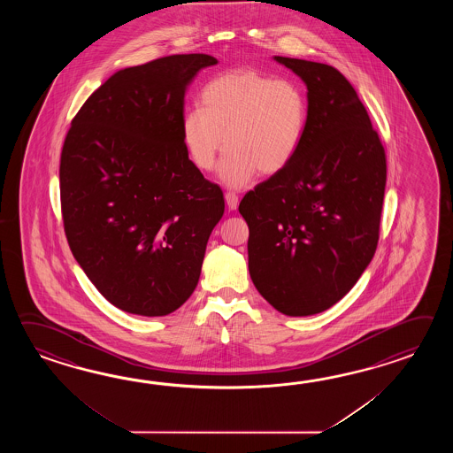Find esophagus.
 <instances>
[{
	"label": "esophagus",
	"mask_w": 453,
	"mask_h": 453,
	"mask_svg": "<svg viewBox=\"0 0 453 453\" xmlns=\"http://www.w3.org/2000/svg\"><path fill=\"white\" fill-rule=\"evenodd\" d=\"M225 203H226L230 211H236L240 199H238V196L234 193H225Z\"/></svg>",
	"instance_id": "esophagus-1"
}]
</instances>
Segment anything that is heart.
<instances>
[{
    "mask_svg": "<svg viewBox=\"0 0 453 453\" xmlns=\"http://www.w3.org/2000/svg\"><path fill=\"white\" fill-rule=\"evenodd\" d=\"M201 102L203 110L184 115V147L199 170L211 172L225 144L220 178L226 186L242 188L257 172L280 173L298 154L308 102L295 81L233 69L203 86Z\"/></svg>",
    "mask_w": 453,
    "mask_h": 453,
    "instance_id": "heart-1",
    "label": "heart"
}]
</instances>
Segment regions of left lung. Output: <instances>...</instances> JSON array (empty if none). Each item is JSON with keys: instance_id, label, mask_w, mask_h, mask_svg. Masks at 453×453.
<instances>
[{"instance_id": "1", "label": "left lung", "mask_w": 453, "mask_h": 453, "mask_svg": "<svg viewBox=\"0 0 453 453\" xmlns=\"http://www.w3.org/2000/svg\"><path fill=\"white\" fill-rule=\"evenodd\" d=\"M308 87L298 154L242 197L252 283L273 308L301 318L332 308L374 257L384 203V145L338 69L275 57Z\"/></svg>"}]
</instances>
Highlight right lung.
<instances>
[{
	"mask_svg": "<svg viewBox=\"0 0 453 453\" xmlns=\"http://www.w3.org/2000/svg\"><path fill=\"white\" fill-rule=\"evenodd\" d=\"M219 61L172 55L121 69L74 116L59 164L69 248L129 314L166 316L193 295L222 189L189 160L181 125L194 76Z\"/></svg>",
	"mask_w": 453,
	"mask_h": 453,
	"instance_id": "1",
	"label": "right lung"
}]
</instances>
